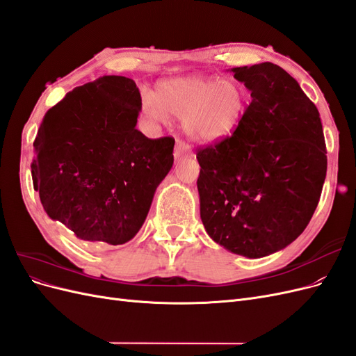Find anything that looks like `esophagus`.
Masks as SVG:
<instances>
[{
	"label": "esophagus",
	"mask_w": 356,
	"mask_h": 356,
	"mask_svg": "<svg viewBox=\"0 0 356 356\" xmlns=\"http://www.w3.org/2000/svg\"><path fill=\"white\" fill-rule=\"evenodd\" d=\"M174 156H175V160H177V161H181V160H186V159L193 157L191 147H190L187 143L179 141V139H178L177 145H175V153H174Z\"/></svg>",
	"instance_id": "34e87169"
}]
</instances>
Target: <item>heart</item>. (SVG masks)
<instances>
[{
	"label": "heart",
	"instance_id": "b5f03b06",
	"mask_svg": "<svg viewBox=\"0 0 356 356\" xmlns=\"http://www.w3.org/2000/svg\"><path fill=\"white\" fill-rule=\"evenodd\" d=\"M248 102L250 95L238 80L187 75L160 83L154 102L145 99L143 108L154 120H165L166 115L181 118L188 138L211 144L236 131Z\"/></svg>",
	"mask_w": 356,
	"mask_h": 356
}]
</instances>
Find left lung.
<instances>
[{
	"label": "left lung",
	"mask_w": 356,
	"mask_h": 356,
	"mask_svg": "<svg viewBox=\"0 0 356 356\" xmlns=\"http://www.w3.org/2000/svg\"><path fill=\"white\" fill-rule=\"evenodd\" d=\"M251 92L239 126L200 148V218L225 250L261 258L286 248L314 215L327 175L319 111L272 62L230 70Z\"/></svg>",
	"instance_id": "left-lung-1"
}]
</instances>
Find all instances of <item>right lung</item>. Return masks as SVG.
<instances>
[{
    "instance_id": "1",
    "label": "right lung",
    "mask_w": 356,
    "mask_h": 356,
    "mask_svg": "<svg viewBox=\"0 0 356 356\" xmlns=\"http://www.w3.org/2000/svg\"><path fill=\"white\" fill-rule=\"evenodd\" d=\"M134 80L104 75L68 92L46 113L31 163L46 213L86 242L122 245L143 227L174 165V138L136 129Z\"/></svg>"
}]
</instances>
